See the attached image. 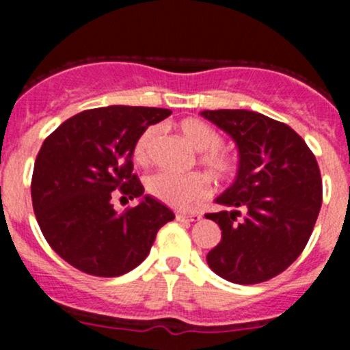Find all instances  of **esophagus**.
<instances>
[{"mask_svg":"<svg viewBox=\"0 0 350 350\" xmlns=\"http://www.w3.org/2000/svg\"><path fill=\"white\" fill-rule=\"evenodd\" d=\"M176 220L178 221H198L201 220V215L200 213H176Z\"/></svg>","mask_w":350,"mask_h":350,"instance_id":"34e87169","label":"esophagus"}]
</instances>
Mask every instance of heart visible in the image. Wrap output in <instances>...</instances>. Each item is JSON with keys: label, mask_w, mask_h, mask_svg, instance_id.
<instances>
[{"label": "heart", "mask_w": 350, "mask_h": 350, "mask_svg": "<svg viewBox=\"0 0 350 350\" xmlns=\"http://www.w3.org/2000/svg\"><path fill=\"white\" fill-rule=\"evenodd\" d=\"M178 132L183 139L198 150V164L208 172L213 181L224 183L234 176L237 169L235 157L224 149V135L210 123L200 118H186L178 123ZM157 129H147L133 147V157L140 164H146L150 157ZM147 191L155 200L172 208H188L198 203L210 193L206 178L200 172L189 174H171V172H155L147 179Z\"/></svg>", "instance_id": "heart-1"}]
</instances>
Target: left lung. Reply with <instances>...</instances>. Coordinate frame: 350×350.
Returning <instances> with one entry per match:
<instances>
[{
	"instance_id": "1",
	"label": "left lung",
	"mask_w": 350,
	"mask_h": 350,
	"mask_svg": "<svg viewBox=\"0 0 350 350\" xmlns=\"http://www.w3.org/2000/svg\"><path fill=\"white\" fill-rule=\"evenodd\" d=\"M201 115L237 142L239 172L206 213L221 228L208 252L213 273L230 283L257 284L288 269L305 249L322 206L319 162L286 123L249 109H206Z\"/></svg>"
}]
</instances>
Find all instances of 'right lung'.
<instances>
[{"label":"right lung","instance_id":"obj_1","mask_svg":"<svg viewBox=\"0 0 350 350\" xmlns=\"http://www.w3.org/2000/svg\"><path fill=\"white\" fill-rule=\"evenodd\" d=\"M171 109L105 107L81 111L59 125L42 144L31 176V203L49 245L76 269L115 278L139 266L159 228L174 220L161 201L116 213L111 196L140 198L133 174V147L147 126Z\"/></svg>","mask_w":350,"mask_h":350}]
</instances>
